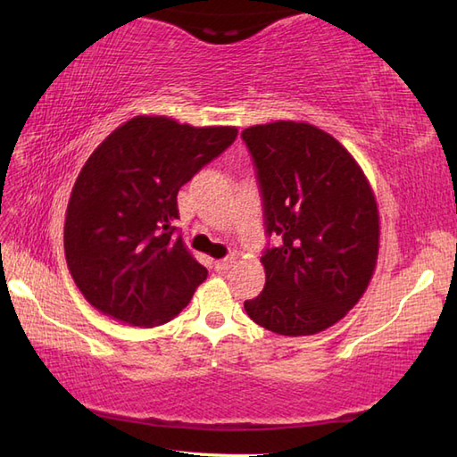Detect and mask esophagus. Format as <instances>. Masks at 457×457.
<instances>
[{
  "label": "esophagus",
  "instance_id": "1",
  "mask_svg": "<svg viewBox=\"0 0 457 457\" xmlns=\"http://www.w3.org/2000/svg\"><path fill=\"white\" fill-rule=\"evenodd\" d=\"M236 261L234 257H228V259H220V261H213V269L218 270V273H226L228 269H231V265H234Z\"/></svg>",
  "mask_w": 457,
  "mask_h": 457
}]
</instances>
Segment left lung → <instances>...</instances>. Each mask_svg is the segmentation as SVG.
I'll return each instance as SVG.
<instances>
[{
  "label": "left lung",
  "instance_id": "left-lung-1",
  "mask_svg": "<svg viewBox=\"0 0 457 457\" xmlns=\"http://www.w3.org/2000/svg\"><path fill=\"white\" fill-rule=\"evenodd\" d=\"M278 247L261 257L265 288L245 300L255 324L312 336L339 322L369 287L378 255L371 184L342 143L316 125L273 121L241 131Z\"/></svg>",
  "mask_w": 457,
  "mask_h": 457
}]
</instances>
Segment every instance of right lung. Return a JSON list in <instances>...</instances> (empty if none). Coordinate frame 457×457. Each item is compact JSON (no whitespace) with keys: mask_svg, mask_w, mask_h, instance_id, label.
<instances>
[{"mask_svg":"<svg viewBox=\"0 0 457 457\" xmlns=\"http://www.w3.org/2000/svg\"><path fill=\"white\" fill-rule=\"evenodd\" d=\"M237 137V128H194L137 115L105 137L76 179L64 220V255L76 287L123 324H167L208 270L182 237L177 194Z\"/></svg>","mask_w":457,"mask_h":457,"instance_id":"obj_1","label":"right lung"}]
</instances>
